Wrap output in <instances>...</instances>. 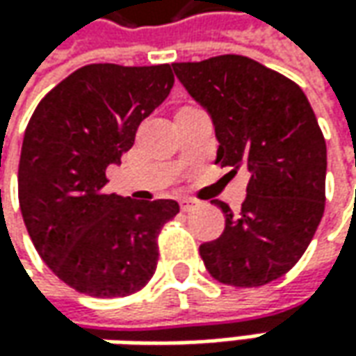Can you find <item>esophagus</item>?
Wrapping results in <instances>:
<instances>
[{
  "instance_id": "1",
  "label": "esophagus",
  "mask_w": 356,
  "mask_h": 356,
  "mask_svg": "<svg viewBox=\"0 0 356 356\" xmlns=\"http://www.w3.org/2000/svg\"><path fill=\"white\" fill-rule=\"evenodd\" d=\"M179 204H181V211H183V213H191V211H193V209L197 207V201H191V199H183V201L179 202Z\"/></svg>"
}]
</instances>
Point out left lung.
Masks as SVG:
<instances>
[{
	"mask_svg": "<svg viewBox=\"0 0 356 356\" xmlns=\"http://www.w3.org/2000/svg\"><path fill=\"white\" fill-rule=\"evenodd\" d=\"M187 92L211 114L216 163L250 173L238 213L201 244L209 274L234 288H258L289 272L307 250L325 211L327 145L300 86L242 55L173 63Z\"/></svg>",
	"mask_w": 356,
	"mask_h": 356,
	"instance_id": "left-lung-1",
	"label": "left lung"
}]
</instances>
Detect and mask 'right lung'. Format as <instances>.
Segmentation results:
<instances>
[{"label":"right lung","mask_w":356,"mask_h":356,"mask_svg":"<svg viewBox=\"0 0 356 356\" xmlns=\"http://www.w3.org/2000/svg\"><path fill=\"white\" fill-rule=\"evenodd\" d=\"M169 65H86L35 108L19 159V207L43 262L92 298H126L152 280L171 199L106 193V167L134 145L141 120L173 88Z\"/></svg>","instance_id":"1"}]
</instances>
